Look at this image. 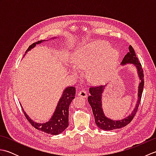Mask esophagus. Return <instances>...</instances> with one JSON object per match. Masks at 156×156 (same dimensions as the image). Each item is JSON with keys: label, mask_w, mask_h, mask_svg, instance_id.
<instances>
[{"label": "esophagus", "mask_w": 156, "mask_h": 156, "mask_svg": "<svg viewBox=\"0 0 156 156\" xmlns=\"http://www.w3.org/2000/svg\"><path fill=\"white\" fill-rule=\"evenodd\" d=\"M78 95L80 96V97H82V98H85L87 97V92H86L85 90H82L79 91V92H78Z\"/></svg>", "instance_id": "esophagus-1"}]
</instances>
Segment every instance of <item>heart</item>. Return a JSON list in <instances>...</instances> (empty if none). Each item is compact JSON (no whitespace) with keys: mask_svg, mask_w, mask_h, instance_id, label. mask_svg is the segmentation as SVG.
I'll return each mask as SVG.
<instances>
[{"mask_svg":"<svg viewBox=\"0 0 156 156\" xmlns=\"http://www.w3.org/2000/svg\"><path fill=\"white\" fill-rule=\"evenodd\" d=\"M104 41H93L78 48L73 53L72 61L76 68H89V78L95 83L107 80L117 64L119 52L110 48ZM72 68L76 74L78 69Z\"/></svg>","mask_w":156,"mask_h":156,"instance_id":"1","label":"heart"}]
</instances>
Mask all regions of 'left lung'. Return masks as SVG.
<instances>
[{"label": "left lung", "mask_w": 156, "mask_h": 156, "mask_svg": "<svg viewBox=\"0 0 156 156\" xmlns=\"http://www.w3.org/2000/svg\"><path fill=\"white\" fill-rule=\"evenodd\" d=\"M129 51L125 55L124 58L122 59L121 62L122 65H125L127 64H132L135 65L137 70L139 78L141 80L139 84L138 88V101L132 113L123 119L119 121H113L112 119L107 118L104 115V112L102 111V101L101 97L102 93L103 92L105 86H97V87H92L89 88L90 92V96L88 97V101L89 104L91 106L92 112H93L95 123L97 127L105 131H110L113 129H120L125 127L128 125L129 122L133 120V117L137 113L138 110V107L140 106L142 92H143L144 87V74L143 68L141 67V64L138 60L136 54L134 49L131 45H129Z\"/></svg>", "instance_id": "left-lung-1"}]
</instances>
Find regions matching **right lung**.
I'll list each match as a JSON object with an SVG mask.
<instances>
[{
  "label": "right lung",
  "mask_w": 156,
  "mask_h": 156,
  "mask_svg": "<svg viewBox=\"0 0 156 156\" xmlns=\"http://www.w3.org/2000/svg\"><path fill=\"white\" fill-rule=\"evenodd\" d=\"M44 40L37 41L34 43L28 48L25 54L28 51L34 48L36 44H41ZM76 88L73 87L66 88L63 92L61 98L59 99L56 109L52 117L48 122L45 123H37L28 117V115L22 109L25 117L30 122L33 127L37 129V130L45 132L46 133L51 135H58L64 131L68 126V117H69V106L70 105L73 99L75 98Z\"/></svg>",
  "instance_id": "obj_1"
}]
</instances>
